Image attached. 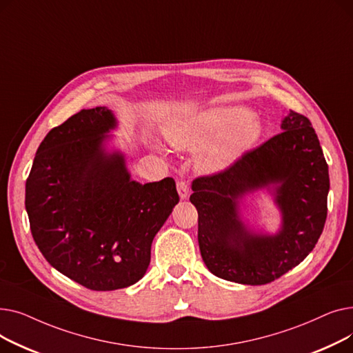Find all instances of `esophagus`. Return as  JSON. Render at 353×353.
Listing matches in <instances>:
<instances>
[{
	"label": "esophagus",
	"mask_w": 353,
	"mask_h": 353,
	"mask_svg": "<svg viewBox=\"0 0 353 353\" xmlns=\"http://www.w3.org/2000/svg\"><path fill=\"white\" fill-rule=\"evenodd\" d=\"M177 192L180 199H188L189 197V183L186 180H177Z\"/></svg>",
	"instance_id": "esophagus-1"
}]
</instances>
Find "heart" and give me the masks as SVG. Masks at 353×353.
Returning a JSON list of instances; mask_svg holds the SVG:
<instances>
[{"mask_svg":"<svg viewBox=\"0 0 353 353\" xmlns=\"http://www.w3.org/2000/svg\"><path fill=\"white\" fill-rule=\"evenodd\" d=\"M263 134V124L245 107H217L177 121L167 128L176 148L197 150L199 169L217 173L229 169Z\"/></svg>","mask_w":353,"mask_h":353,"instance_id":"b5f03b06","label":"heart"}]
</instances>
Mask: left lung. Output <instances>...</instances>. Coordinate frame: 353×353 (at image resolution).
Wrapping results in <instances>:
<instances>
[{
	"instance_id": "left-lung-1",
	"label": "left lung",
	"mask_w": 353,
	"mask_h": 353,
	"mask_svg": "<svg viewBox=\"0 0 353 353\" xmlns=\"http://www.w3.org/2000/svg\"><path fill=\"white\" fill-rule=\"evenodd\" d=\"M283 132L246 152L229 169L193 180L199 248L217 277L266 285L298 266L313 250L327 214L329 170L307 117L292 111ZM272 185L283 213L276 235L253 234L239 219L238 200Z\"/></svg>"
}]
</instances>
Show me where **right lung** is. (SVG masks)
<instances>
[{"instance_id":"obj_1","label":"right lung","mask_w":353,"mask_h":353,"mask_svg":"<svg viewBox=\"0 0 353 353\" xmlns=\"http://www.w3.org/2000/svg\"><path fill=\"white\" fill-rule=\"evenodd\" d=\"M116 125L107 107L79 111L50 130L26 183L35 245L52 268L91 290L139 282L179 203L172 177L140 184L120 152H105Z\"/></svg>"}]
</instances>
